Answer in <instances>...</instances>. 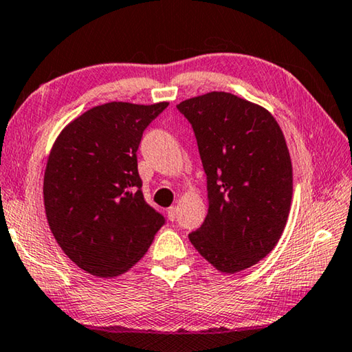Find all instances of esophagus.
<instances>
[{
	"label": "esophagus",
	"instance_id": "obj_1",
	"mask_svg": "<svg viewBox=\"0 0 352 352\" xmlns=\"http://www.w3.org/2000/svg\"><path fill=\"white\" fill-rule=\"evenodd\" d=\"M176 214H177V208L175 206H171L168 210H166V217H168L171 223H173V221H176Z\"/></svg>",
	"mask_w": 352,
	"mask_h": 352
}]
</instances>
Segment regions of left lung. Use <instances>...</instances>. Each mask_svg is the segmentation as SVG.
<instances>
[{"label":"left lung","mask_w":352,"mask_h":352,"mask_svg":"<svg viewBox=\"0 0 352 352\" xmlns=\"http://www.w3.org/2000/svg\"><path fill=\"white\" fill-rule=\"evenodd\" d=\"M176 108L193 128L207 175V217L188 238L221 272H241L263 260L285 230L292 201L285 135L269 111L229 92Z\"/></svg>","instance_id":"1"}]
</instances>
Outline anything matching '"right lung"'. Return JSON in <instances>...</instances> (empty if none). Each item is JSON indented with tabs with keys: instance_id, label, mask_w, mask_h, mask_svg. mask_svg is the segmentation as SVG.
Masks as SVG:
<instances>
[{
	"instance_id": "right-lung-1",
	"label": "right lung",
	"mask_w": 352,
	"mask_h": 352,
	"mask_svg": "<svg viewBox=\"0 0 352 352\" xmlns=\"http://www.w3.org/2000/svg\"><path fill=\"white\" fill-rule=\"evenodd\" d=\"M168 107L111 102L67 125L45 171L46 218L80 269L109 278L138 263L165 218L148 204L138 171L146 126Z\"/></svg>"
}]
</instances>
